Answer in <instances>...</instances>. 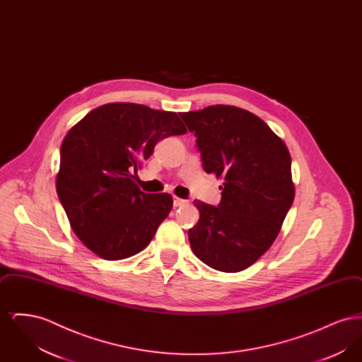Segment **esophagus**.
<instances>
[{"mask_svg":"<svg viewBox=\"0 0 362 362\" xmlns=\"http://www.w3.org/2000/svg\"><path fill=\"white\" fill-rule=\"evenodd\" d=\"M186 204H187V201H185V199H182V198H177V197H173V206L182 207L185 206Z\"/></svg>","mask_w":362,"mask_h":362,"instance_id":"esophagus-1","label":"esophagus"}]
</instances>
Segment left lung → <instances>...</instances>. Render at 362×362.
<instances>
[{
    "instance_id": "obj_1",
    "label": "left lung",
    "mask_w": 362,
    "mask_h": 362,
    "mask_svg": "<svg viewBox=\"0 0 362 362\" xmlns=\"http://www.w3.org/2000/svg\"><path fill=\"white\" fill-rule=\"evenodd\" d=\"M179 115L197 137L204 170L224 179L218 206L194 201L199 221L189 230V245L209 267L238 273L272 247L292 206L291 153L264 122L239 107Z\"/></svg>"
}]
</instances>
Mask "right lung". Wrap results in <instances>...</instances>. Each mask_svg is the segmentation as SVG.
<instances>
[{
	"instance_id": "right-lung-1",
	"label": "right lung",
	"mask_w": 362,
	"mask_h": 362,
	"mask_svg": "<svg viewBox=\"0 0 362 362\" xmlns=\"http://www.w3.org/2000/svg\"><path fill=\"white\" fill-rule=\"evenodd\" d=\"M186 132L176 112L136 103L100 105L68 132L57 194L73 232L98 257L129 258L153 239L173 197L145 194L136 173L160 139Z\"/></svg>"
}]
</instances>
